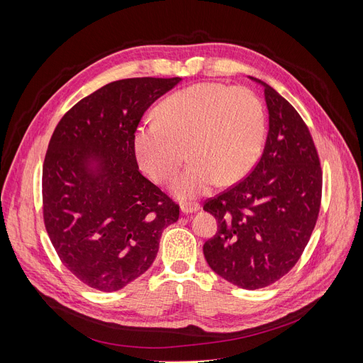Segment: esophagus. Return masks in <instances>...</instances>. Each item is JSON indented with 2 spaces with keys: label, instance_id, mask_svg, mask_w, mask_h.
I'll use <instances>...</instances> for the list:
<instances>
[{
  "label": "esophagus",
  "instance_id": "34e87169",
  "mask_svg": "<svg viewBox=\"0 0 363 363\" xmlns=\"http://www.w3.org/2000/svg\"><path fill=\"white\" fill-rule=\"evenodd\" d=\"M200 211L199 203H182L181 204V212L182 213H196Z\"/></svg>",
  "mask_w": 363,
  "mask_h": 363
}]
</instances>
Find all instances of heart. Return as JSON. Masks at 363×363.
Listing matches in <instances>:
<instances>
[{"label":"heart","instance_id":"heart-1","mask_svg":"<svg viewBox=\"0 0 363 363\" xmlns=\"http://www.w3.org/2000/svg\"><path fill=\"white\" fill-rule=\"evenodd\" d=\"M156 114L133 132V152L145 174L164 184L181 167L188 147L193 162L170 186L178 199H196L219 182L241 181L262 155L266 111L245 86L196 84L169 95Z\"/></svg>","mask_w":363,"mask_h":363}]
</instances>
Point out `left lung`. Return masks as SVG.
Segmentation results:
<instances>
[{
	"mask_svg": "<svg viewBox=\"0 0 363 363\" xmlns=\"http://www.w3.org/2000/svg\"><path fill=\"white\" fill-rule=\"evenodd\" d=\"M264 89L269 130L252 174L204 203L218 233L203 245L219 277L244 290L268 287L297 263L315 228L322 170L311 132L272 86Z\"/></svg>",
	"mask_w": 363,
	"mask_h": 363,
	"instance_id": "left-lung-1",
	"label": "left lung"
}]
</instances>
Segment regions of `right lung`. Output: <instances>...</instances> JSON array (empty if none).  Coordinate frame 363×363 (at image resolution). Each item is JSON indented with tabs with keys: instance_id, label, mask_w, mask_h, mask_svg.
Wrapping results in <instances>:
<instances>
[{
	"instance_id": "obj_1",
	"label": "right lung",
	"mask_w": 363,
	"mask_h": 363,
	"mask_svg": "<svg viewBox=\"0 0 363 363\" xmlns=\"http://www.w3.org/2000/svg\"><path fill=\"white\" fill-rule=\"evenodd\" d=\"M181 78H132L76 103L43 166L44 222L66 268L104 293L143 275L179 206L141 175L132 138L145 110Z\"/></svg>"
}]
</instances>
